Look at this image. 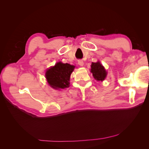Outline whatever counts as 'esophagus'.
I'll return each instance as SVG.
<instances>
[{
  "label": "esophagus",
  "mask_w": 149,
  "mask_h": 149,
  "mask_svg": "<svg viewBox=\"0 0 149 149\" xmlns=\"http://www.w3.org/2000/svg\"><path fill=\"white\" fill-rule=\"evenodd\" d=\"M78 64L81 65V66H83V65H84V61H83V60H78Z\"/></svg>",
  "instance_id": "obj_1"
}]
</instances>
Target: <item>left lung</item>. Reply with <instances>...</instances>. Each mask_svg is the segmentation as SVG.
Here are the masks:
<instances>
[{
	"mask_svg": "<svg viewBox=\"0 0 149 149\" xmlns=\"http://www.w3.org/2000/svg\"><path fill=\"white\" fill-rule=\"evenodd\" d=\"M91 67V72L95 79L98 81H102L104 79V78L107 76V73L106 72L104 68L102 66L99 62H92Z\"/></svg>",
	"mask_w": 149,
	"mask_h": 149,
	"instance_id": "8db88e82",
	"label": "left lung"
}]
</instances>
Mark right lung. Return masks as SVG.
Wrapping results in <instances>:
<instances>
[{"mask_svg":"<svg viewBox=\"0 0 149 149\" xmlns=\"http://www.w3.org/2000/svg\"><path fill=\"white\" fill-rule=\"evenodd\" d=\"M75 66L69 64L58 62L54 66L47 70L46 78L49 85L54 89L68 87L70 78Z\"/></svg>","mask_w":149,"mask_h":149,"instance_id":"right-lung-1","label":"right lung"}]
</instances>
